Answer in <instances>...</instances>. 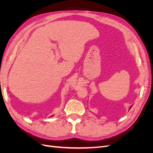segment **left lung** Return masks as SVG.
<instances>
[{"label":"left lung","instance_id":"1","mask_svg":"<svg viewBox=\"0 0 153 153\" xmlns=\"http://www.w3.org/2000/svg\"><path fill=\"white\" fill-rule=\"evenodd\" d=\"M130 108H131V107H130Z\"/></svg>","mask_w":153,"mask_h":153}]
</instances>
